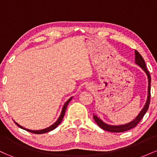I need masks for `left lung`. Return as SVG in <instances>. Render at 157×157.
Returning a JSON list of instances; mask_svg holds the SVG:
<instances>
[{
    "label": "left lung",
    "mask_w": 157,
    "mask_h": 157,
    "mask_svg": "<svg viewBox=\"0 0 157 157\" xmlns=\"http://www.w3.org/2000/svg\"><path fill=\"white\" fill-rule=\"evenodd\" d=\"M135 60H136V63L139 65V66L141 67L142 69L145 71V72L146 73L147 79H148V93H147V102L145 103V106L142 109L141 112L139 113V115L135 118V120H133L132 122H129V123L125 124V125H110L108 124L105 123L102 121L100 119H99L97 116L94 115V120H95V122H97V124L103 130L110 131V132H113V133H120V132H124L128 130H130V129L136 127L138 125V123L141 121V120L143 118L144 115L145 114V113L147 112V109H148L149 105H150V100H151V75L149 73L148 70L147 69L146 65H145V60L142 58L139 52L135 50Z\"/></svg>",
    "instance_id": "1"
}]
</instances>
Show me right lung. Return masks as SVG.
I'll return each mask as SVG.
<instances>
[{
	"label": "right lung",
	"instance_id": "right-lung-1",
	"mask_svg": "<svg viewBox=\"0 0 157 157\" xmlns=\"http://www.w3.org/2000/svg\"><path fill=\"white\" fill-rule=\"evenodd\" d=\"M71 98L72 97H71L70 99H68V100H67V102H66V103L64 104L63 107V109H62V111H61V113H60V117L58 118V120L56 121L55 123L53 124V125H52L51 126H49V127H48L47 128H45V129H43V130H39V131H32V130H29V129H26L25 128L22 127V126H21L20 125H18V124L17 123V122H15V123L17 125V126H18L19 128H21L23 129V130H26L27 131H29V132H31V133H33V134H44V133H47L48 132V131H51L52 130H54V129L56 128L57 127V125H60V122H62L63 119V117L65 115V112H66V108H67V105L69 103V102L71 101Z\"/></svg>",
	"mask_w": 157,
	"mask_h": 157
}]
</instances>
